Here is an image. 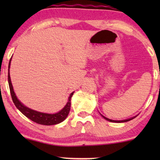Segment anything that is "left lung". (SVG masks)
I'll return each instance as SVG.
<instances>
[{"mask_svg":"<svg viewBox=\"0 0 160 160\" xmlns=\"http://www.w3.org/2000/svg\"><path fill=\"white\" fill-rule=\"evenodd\" d=\"M102 115V114H101ZM102 117L104 118L105 119H106L107 121H109V122H117V123H121V122H128V121H130V120H132V119H134L136 117H132L130 118V119H124V120H112V119H108V118L105 117L104 116L102 115Z\"/></svg>","mask_w":160,"mask_h":160,"instance_id":"1","label":"left lung"}]
</instances>
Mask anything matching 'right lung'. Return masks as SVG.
I'll return each mask as SVG.
<instances>
[{
    "instance_id": "1",
    "label": "right lung",
    "mask_w": 160,
    "mask_h": 160,
    "mask_svg": "<svg viewBox=\"0 0 160 160\" xmlns=\"http://www.w3.org/2000/svg\"><path fill=\"white\" fill-rule=\"evenodd\" d=\"M11 60L10 59L9 63H8V85H9V89H10V92L11 95H12V98L13 102L15 105V106L26 117H28V119L32 120V122H36L37 124H43V125H53V124H57L60 123L62 121L66 119V117L68 115L70 109H71V97L73 95V92H72L68 98V101L67 104L65 105L64 108L62 110L59 111L58 113H46L39 112V111H36L30 109L28 107L22 103L19 100L17 99L16 95H15L14 89H13L12 82H11V78H10V74H9V68L11 64Z\"/></svg>"
}]
</instances>
